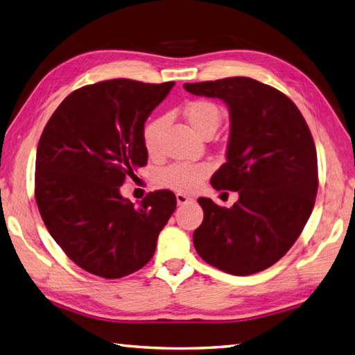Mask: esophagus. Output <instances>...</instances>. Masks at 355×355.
Masks as SVG:
<instances>
[{"instance_id": "esophagus-1", "label": "esophagus", "mask_w": 355, "mask_h": 355, "mask_svg": "<svg viewBox=\"0 0 355 355\" xmlns=\"http://www.w3.org/2000/svg\"><path fill=\"white\" fill-rule=\"evenodd\" d=\"M176 200H178V205H184L187 202H191L193 199L184 193H176Z\"/></svg>"}]
</instances>
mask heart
Here are the masks:
<instances>
[{
	"instance_id": "1",
	"label": "heart",
	"mask_w": 355,
	"mask_h": 355,
	"mask_svg": "<svg viewBox=\"0 0 355 355\" xmlns=\"http://www.w3.org/2000/svg\"><path fill=\"white\" fill-rule=\"evenodd\" d=\"M185 118L188 124L199 135H204L208 130H216L220 122V110L218 105L209 101H193L185 105ZM165 125V118L157 116L150 119L144 127V146L150 155H155L159 148V136ZM207 162H178L159 173V182L176 191H193L200 185L209 171Z\"/></svg>"
}]
</instances>
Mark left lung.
Returning <instances> with one entry per match:
<instances>
[{"label":"left lung","instance_id":"8db88e82","mask_svg":"<svg viewBox=\"0 0 355 355\" xmlns=\"http://www.w3.org/2000/svg\"><path fill=\"white\" fill-rule=\"evenodd\" d=\"M184 89L228 105L227 162L211 185L239 193L231 208L198 199L204 220L193 234L194 248L207 263L234 276L270 268L297 241L314 208L317 153L306 121L286 95L251 78Z\"/></svg>","mask_w":355,"mask_h":355}]
</instances>
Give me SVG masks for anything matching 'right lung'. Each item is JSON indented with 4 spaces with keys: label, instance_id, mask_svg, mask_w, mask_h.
Here are the masks:
<instances>
[{
    "label": "right lung",
    "instance_id": "1",
    "mask_svg": "<svg viewBox=\"0 0 355 355\" xmlns=\"http://www.w3.org/2000/svg\"><path fill=\"white\" fill-rule=\"evenodd\" d=\"M173 85L119 78L81 87L40 137L35 198L41 218L67 257L95 276L119 279L147 265L176 209L170 190L148 193L139 207L119 191L147 164L144 124Z\"/></svg>",
    "mask_w": 355,
    "mask_h": 355
}]
</instances>
